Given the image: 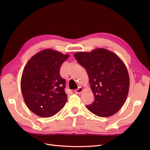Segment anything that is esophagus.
Instances as JSON below:
<instances>
[{
  "mask_svg": "<svg viewBox=\"0 0 150 150\" xmlns=\"http://www.w3.org/2000/svg\"><path fill=\"white\" fill-rule=\"evenodd\" d=\"M82 91H83V88L81 87H79L74 91V93L77 94H81Z\"/></svg>",
  "mask_w": 150,
  "mask_h": 150,
  "instance_id": "esophagus-1",
  "label": "esophagus"
}]
</instances>
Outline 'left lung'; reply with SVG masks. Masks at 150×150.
<instances>
[{
    "label": "left lung",
    "mask_w": 150,
    "mask_h": 150,
    "mask_svg": "<svg viewBox=\"0 0 150 150\" xmlns=\"http://www.w3.org/2000/svg\"><path fill=\"white\" fill-rule=\"evenodd\" d=\"M74 57L87 71L94 101L86 108L99 117L115 115L123 105L128 94L129 78L122 61L104 49L77 52Z\"/></svg>",
    "instance_id": "8db88e82"
}]
</instances>
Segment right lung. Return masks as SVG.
Listing matches in <instances>:
<instances>
[{
	"instance_id": "obj_1",
	"label": "right lung",
	"mask_w": 150,
	"mask_h": 150,
	"mask_svg": "<svg viewBox=\"0 0 150 150\" xmlns=\"http://www.w3.org/2000/svg\"><path fill=\"white\" fill-rule=\"evenodd\" d=\"M69 55L46 49L36 54L24 67L21 91L27 106L34 114L49 117L59 112L67 102L66 80L60 67Z\"/></svg>"
}]
</instances>
